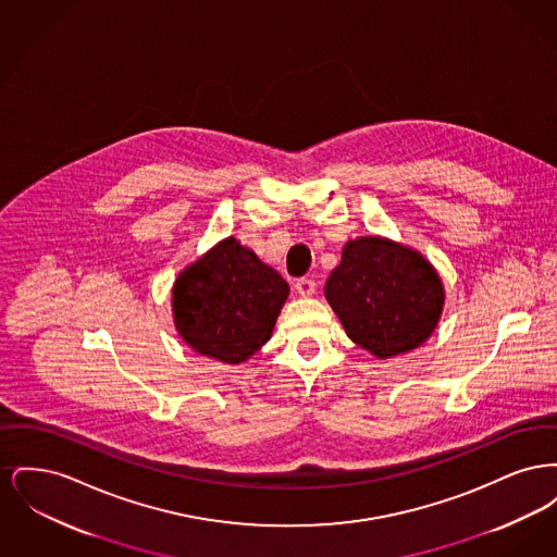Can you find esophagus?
<instances>
[{"instance_id": "obj_1", "label": "esophagus", "mask_w": 557, "mask_h": 557, "mask_svg": "<svg viewBox=\"0 0 557 557\" xmlns=\"http://www.w3.org/2000/svg\"><path fill=\"white\" fill-rule=\"evenodd\" d=\"M294 288H296V292H298L300 296H313V292H315V282H313V280H309V277H302V280H298V282L294 284Z\"/></svg>"}]
</instances>
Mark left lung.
Wrapping results in <instances>:
<instances>
[{"label":"left lung","mask_w":557,"mask_h":557,"mask_svg":"<svg viewBox=\"0 0 557 557\" xmlns=\"http://www.w3.org/2000/svg\"><path fill=\"white\" fill-rule=\"evenodd\" d=\"M325 298L346 336L377 359L424 345L445 309V286L422 252L384 236L348 239Z\"/></svg>","instance_id":"1"}]
</instances>
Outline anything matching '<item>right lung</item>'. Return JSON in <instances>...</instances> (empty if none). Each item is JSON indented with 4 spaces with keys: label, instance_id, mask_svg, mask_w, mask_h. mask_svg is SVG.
I'll return each instance as SVG.
<instances>
[{
    "label": "right lung",
    "instance_id": "right-lung-1",
    "mask_svg": "<svg viewBox=\"0 0 557 557\" xmlns=\"http://www.w3.org/2000/svg\"><path fill=\"white\" fill-rule=\"evenodd\" d=\"M288 282L234 236L177 275L171 311L177 334L198 355L238 366L273 334Z\"/></svg>",
    "mask_w": 557,
    "mask_h": 557
}]
</instances>
